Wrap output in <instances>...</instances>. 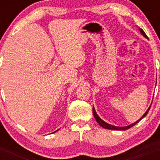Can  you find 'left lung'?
Here are the masks:
<instances>
[{
	"mask_svg": "<svg viewBox=\"0 0 160 160\" xmlns=\"http://www.w3.org/2000/svg\"><path fill=\"white\" fill-rule=\"evenodd\" d=\"M139 30H140V32H141V33H142V36L148 38V36H147L146 33L144 32V31L142 30V29H139ZM151 106H152V105H151ZM150 108H151V107H150L148 109V111H147L146 112H145V114H144L143 115H142V116L141 117V118L138 120V121H136V122H134V123L131 124V125L127 126V127H115V126H113V125H111V124L107 123V122H104V121H103V120L102 119V118H100V117L98 116V115L97 113H96V111H95V110H94V107H93V114H94V118H95V119H96V121H97V122H98V123L99 124V125L101 126V127H102L103 128H106V129H110V130H118V131H126V130H128V129H129V128H132L133 126H135V124L138 123V122H139V121H140V120L142 119V118H144V117L146 116L147 114H148V111H149Z\"/></svg>",
	"mask_w": 160,
	"mask_h": 160,
	"instance_id": "obj_1",
	"label": "left lung"
}]
</instances>
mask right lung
<instances>
[{"label": "right lung", "mask_w": 160, "mask_h": 160, "mask_svg": "<svg viewBox=\"0 0 160 160\" xmlns=\"http://www.w3.org/2000/svg\"><path fill=\"white\" fill-rule=\"evenodd\" d=\"M56 131H54V132H56ZM54 132H53V133H54Z\"/></svg>", "instance_id": "1"}]
</instances>
